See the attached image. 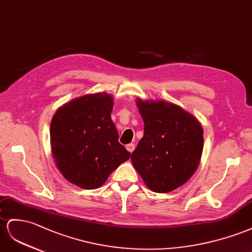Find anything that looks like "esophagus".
Wrapping results in <instances>:
<instances>
[{
    "label": "esophagus",
    "mask_w": 252,
    "mask_h": 252,
    "mask_svg": "<svg viewBox=\"0 0 252 252\" xmlns=\"http://www.w3.org/2000/svg\"><path fill=\"white\" fill-rule=\"evenodd\" d=\"M126 150L128 151V152H133L134 151V149H135V145L134 144H128V145H126Z\"/></svg>",
    "instance_id": "1"
}]
</instances>
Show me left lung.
Here are the masks:
<instances>
[{"mask_svg": "<svg viewBox=\"0 0 252 252\" xmlns=\"http://www.w3.org/2000/svg\"><path fill=\"white\" fill-rule=\"evenodd\" d=\"M136 105L144 120V137L132 153V163L152 191H171L197 170L203 128L173 103L137 100Z\"/></svg>", "mask_w": 252, "mask_h": 252, "instance_id": "8db88e82", "label": "left lung"}]
</instances>
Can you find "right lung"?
<instances>
[{
	"mask_svg": "<svg viewBox=\"0 0 252 252\" xmlns=\"http://www.w3.org/2000/svg\"><path fill=\"white\" fill-rule=\"evenodd\" d=\"M108 94H85L57 109L50 126L51 149L57 168L70 183L95 189L131 157L119 141L111 118Z\"/></svg>",
	"mask_w": 252,
	"mask_h": 252,
	"instance_id": "add662e5",
	"label": "right lung"
}]
</instances>
